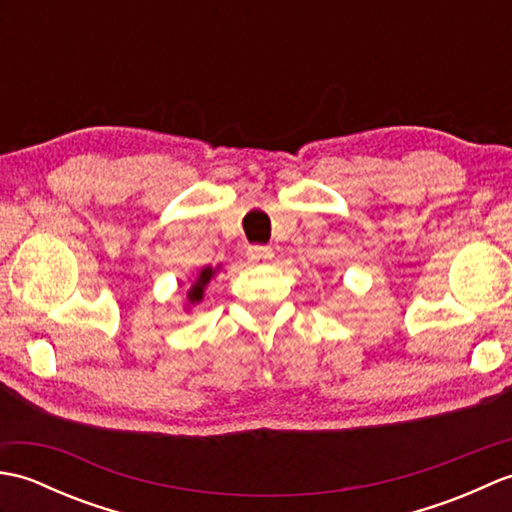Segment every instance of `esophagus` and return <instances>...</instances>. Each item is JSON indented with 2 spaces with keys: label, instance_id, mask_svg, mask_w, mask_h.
Listing matches in <instances>:
<instances>
[{
  "label": "esophagus",
  "instance_id": "34e87169",
  "mask_svg": "<svg viewBox=\"0 0 512 512\" xmlns=\"http://www.w3.org/2000/svg\"><path fill=\"white\" fill-rule=\"evenodd\" d=\"M246 257H248V262H253V264L270 262V259H273V248H268V246H248Z\"/></svg>",
  "mask_w": 512,
  "mask_h": 512
}]
</instances>
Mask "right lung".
<instances>
[{
    "label": "right lung",
    "instance_id": "obj_1",
    "mask_svg": "<svg viewBox=\"0 0 512 512\" xmlns=\"http://www.w3.org/2000/svg\"><path fill=\"white\" fill-rule=\"evenodd\" d=\"M215 270H217V268L204 266V268L200 270V275L195 277V281H193L191 288H189V292H187V299H189L191 306H193V303H200V301H202V297H204V288L209 286V281H211V277L215 275Z\"/></svg>",
    "mask_w": 512,
    "mask_h": 512
}]
</instances>
